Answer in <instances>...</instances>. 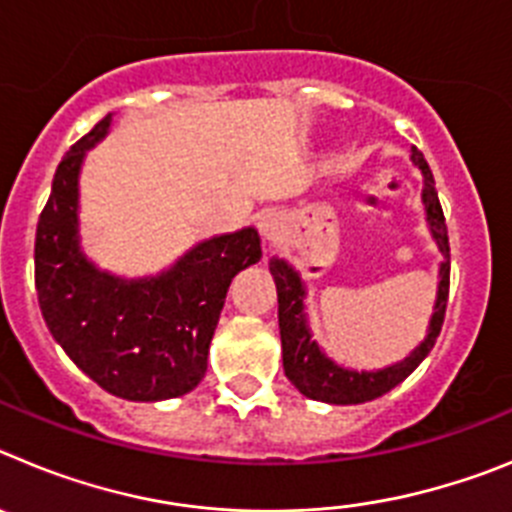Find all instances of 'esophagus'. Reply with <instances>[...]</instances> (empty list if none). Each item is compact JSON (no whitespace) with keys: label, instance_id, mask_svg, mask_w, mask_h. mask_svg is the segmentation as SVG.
Instances as JSON below:
<instances>
[{"label":"esophagus","instance_id":"obj_1","mask_svg":"<svg viewBox=\"0 0 512 512\" xmlns=\"http://www.w3.org/2000/svg\"><path fill=\"white\" fill-rule=\"evenodd\" d=\"M259 230H261V235H264V241L274 243L279 238V230H282V223H279V217L274 215V212H269V215H264L259 220Z\"/></svg>","mask_w":512,"mask_h":512}]
</instances>
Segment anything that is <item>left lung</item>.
Here are the masks:
<instances>
[{"instance_id":"8db88e82","label":"left lung","mask_w":512,"mask_h":512,"mask_svg":"<svg viewBox=\"0 0 512 512\" xmlns=\"http://www.w3.org/2000/svg\"><path fill=\"white\" fill-rule=\"evenodd\" d=\"M413 164L423 171V207H425V220L431 228L433 241H436L438 251L443 253L441 269H438V292H436V305H433L431 325L428 333L405 356L402 361L392 366H384L377 372H354V369H343L336 361L320 351V346L312 341V330L307 325V312H305V282L300 279L292 266L284 259L269 261V271L277 284V300H279V336H282V361H284V374L297 390L310 400L330 402V405H359V402H369L382 397L384 392H390L392 387L408 379L410 374L420 366V361L431 354L433 343H436L438 333H441L443 315H446V302H449V233H446V220H443L441 202H438L436 182L433 174L425 164L423 153L418 148L410 151Z\"/></svg>"}]
</instances>
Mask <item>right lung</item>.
I'll list each match as a JSON object with an SVG mask.
<instances>
[{"label": "right lung", "mask_w": 512, "mask_h": 512, "mask_svg": "<svg viewBox=\"0 0 512 512\" xmlns=\"http://www.w3.org/2000/svg\"><path fill=\"white\" fill-rule=\"evenodd\" d=\"M112 115L76 140L53 176L35 233V289L51 336L110 395L135 402L192 392L233 277L261 259L253 228L215 235L156 277L122 279L81 251L79 171Z\"/></svg>", "instance_id": "right-lung-1"}]
</instances>
